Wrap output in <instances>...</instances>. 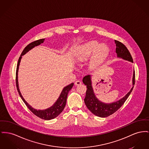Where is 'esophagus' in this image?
<instances>
[{
  "instance_id": "34e87169",
  "label": "esophagus",
  "mask_w": 149,
  "mask_h": 149,
  "mask_svg": "<svg viewBox=\"0 0 149 149\" xmlns=\"http://www.w3.org/2000/svg\"><path fill=\"white\" fill-rule=\"evenodd\" d=\"M80 84H81V82L80 81H79V80L76 81L75 83V86H79V85H80Z\"/></svg>"
}]
</instances>
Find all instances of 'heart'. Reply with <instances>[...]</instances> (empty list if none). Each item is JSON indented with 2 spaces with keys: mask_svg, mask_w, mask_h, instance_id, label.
Listing matches in <instances>:
<instances>
[{
  "mask_svg": "<svg viewBox=\"0 0 149 149\" xmlns=\"http://www.w3.org/2000/svg\"><path fill=\"white\" fill-rule=\"evenodd\" d=\"M109 53V48L106 44H100L96 41H90L83 45L78 60H81L93 54L92 63L95 65L102 63L107 57Z\"/></svg>",
  "mask_w": 149,
  "mask_h": 149,
  "instance_id": "heart-1",
  "label": "heart"
}]
</instances>
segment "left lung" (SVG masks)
<instances>
[{
    "label": "left lung",
    "mask_w": 149,
    "mask_h": 149,
    "mask_svg": "<svg viewBox=\"0 0 149 149\" xmlns=\"http://www.w3.org/2000/svg\"><path fill=\"white\" fill-rule=\"evenodd\" d=\"M115 43L116 47V53L117 54V57L133 63V61L131 54L128 50L127 48L121 42L118 40H115ZM91 78V75H86L83 78V82L86 86H87V88L86 95L84 98L85 104L87 107L88 110L92 113L99 117L105 118L116 112L124 104L128 97L130 95L135 83V72L134 70H133L132 78L133 87L131 90L122 98L109 104L102 102L97 98L92 87Z\"/></svg>",
    "instance_id": "8db88e82"
}]
</instances>
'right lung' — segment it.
<instances>
[{"label":"right lung","instance_id":"add662e5","mask_svg":"<svg viewBox=\"0 0 149 149\" xmlns=\"http://www.w3.org/2000/svg\"><path fill=\"white\" fill-rule=\"evenodd\" d=\"M45 39H42L38 40H36L35 42H33L27 45L26 47L25 48V49L23 50L22 52L21 53L18 61L17 66V70H16V86L18 92L19 93V96L21 97L22 101L24 102L25 105H26L27 107L29 109V110L35 115L38 117L44 119V120H51L55 118H56L57 116H58L61 114L62 111L63 110L66 104V100L68 97V93L69 92L71 89L74 86V83H72L69 85L63 88L62 91L57 101L54 102V104L51 106L50 107L44 109V110H36L32 107L30 105H29L25 100L23 96H22L19 89L18 86V69L19 63L21 62V60L22 58V56L25 54L27 52H28L30 50L34 48L36 46L39 45L40 44L43 43L44 42Z\"/></svg>","mask_w":149,"mask_h":149}]
</instances>
